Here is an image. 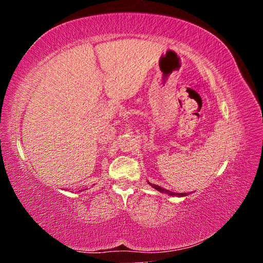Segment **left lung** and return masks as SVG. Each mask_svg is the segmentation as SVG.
Returning a JSON list of instances; mask_svg holds the SVG:
<instances>
[{"label": "left lung", "mask_w": 263, "mask_h": 263, "mask_svg": "<svg viewBox=\"0 0 263 263\" xmlns=\"http://www.w3.org/2000/svg\"><path fill=\"white\" fill-rule=\"evenodd\" d=\"M149 184L153 186L154 189H156L157 191H159V192H161V193H165V194H168V195H170V196H178V197H183V196H186V195H189V193H176V192H171V191H169V190H165V189H163V187H160V186H158V185H156V184H153V183H150V182H148Z\"/></svg>", "instance_id": "1"}]
</instances>
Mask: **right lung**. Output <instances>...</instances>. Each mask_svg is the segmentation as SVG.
Here are the masks:
<instances>
[{"label": "right lung", "instance_id": "1", "mask_svg": "<svg viewBox=\"0 0 263 263\" xmlns=\"http://www.w3.org/2000/svg\"><path fill=\"white\" fill-rule=\"evenodd\" d=\"M86 189H83V190H81V191H79V192H82V191H85Z\"/></svg>", "mask_w": 263, "mask_h": 263}]
</instances>
